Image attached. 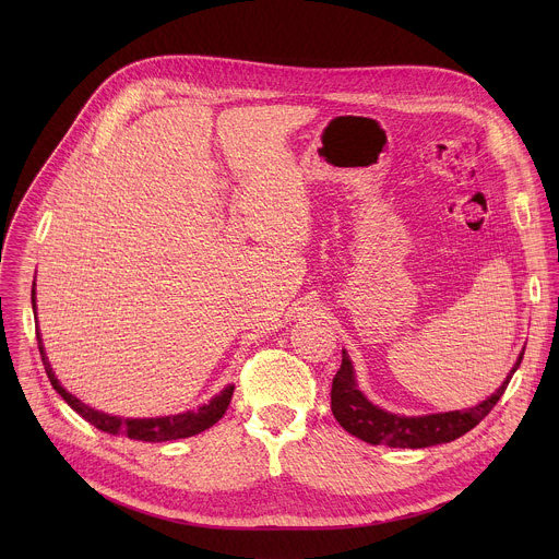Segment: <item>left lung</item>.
I'll list each match as a JSON object with an SVG mask.
<instances>
[{
	"label": "left lung",
	"instance_id": "obj_1",
	"mask_svg": "<svg viewBox=\"0 0 559 559\" xmlns=\"http://www.w3.org/2000/svg\"><path fill=\"white\" fill-rule=\"evenodd\" d=\"M522 356L524 352L518 356L507 380L480 405L429 416H401L384 412L367 401V395L358 389L352 358L343 349V362L332 382V414L345 431L369 444H386L393 449H425L444 444L471 431L498 405L511 376L522 362Z\"/></svg>",
	"mask_w": 559,
	"mask_h": 559
}]
</instances>
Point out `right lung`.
Listing matches in <instances>:
<instances>
[{"mask_svg":"<svg viewBox=\"0 0 559 559\" xmlns=\"http://www.w3.org/2000/svg\"><path fill=\"white\" fill-rule=\"evenodd\" d=\"M31 300H33V311H35V318H37V305H35V285H33V294H31ZM37 345H39V354H41V362H44V369L48 373V380L52 384V389L63 397V401L82 416L84 420H88L93 427H97L99 431H106L110 436H126L130 440H141V442H166V440H179V438H190V436H197L205 429H210L212 425H216L225 409L229 407V401H231V393H234V384H227L218 395H214L210 403L201 405L199 409H192V412H183V414H175V416H158V418H123V416H110V414H104V412H97L93 407H88L86 403L79 401L76 395L68 393L61 382L57 380L50 362H48V356L44 352V343H41V336H39V330H37Z\"/></svg>","mask_w":559,"mask_h":559,"instance_id":"right-lung-1","label":"right lung"}]
</instances>
